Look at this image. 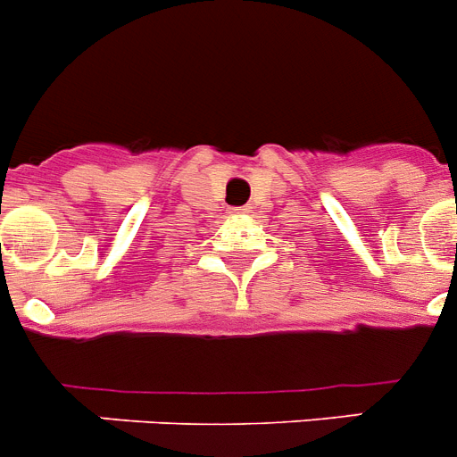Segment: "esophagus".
I'll return each mask as SVG.
<instances>
[{"instance_id":"34e87169","label":"esophagus","mask_w":457,"mask_h":457,"mask_svg":"<svg viewBox=\"0 0 457 457\" xmlns=\"http://www.w3.org/2000/svg\"><path fill=\"white\" fill-rule=\"evenodd\" d=\"M241 212H250V210H247V207H241Z\"/></svg>"}]
</instances>
